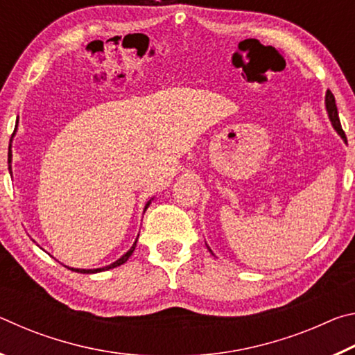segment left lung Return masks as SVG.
<instances>
[{
    "label": "left lung",
    "mask_w": 355,
    "mask_h": 355,
    "mask_svg": "<svg viewBox=\"0 0 355 355\" xmlns=\"http://www.w3.org/2000/svg\"><path fill=\"white\" fill-rule=\"evenodd\" d=\"M324 103H326V111H327V116H329V120H330V123H332V127L335 128V131L336 133H338L340 136H341V139H343L345 142H346V136H345V131L341 130V123H340V119H338V111H336V105H335V97H334V94L330 92V91H327L326 92V100H324ZM208 248V245H207ZM208 250L211 252V255H214L213 254V250L208 248Z\"/></svg>",
    "instance_id": "8db88e82"
}]
</instances>
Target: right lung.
<instances>
[{
	"instance_id": "right-lung-1",
	"label": "right lung",
	"mask_w": 355,
	"mask_h": 355,
	"mask_svg": "<svg viewBox=\"0 0 355 355\" xmlns=\"http://www.w3.org/2000/svg\"><path fill=\"white\" fill-rule=\"evenodd\" d=\"M17 127H19V119H17V125H15V130H14V135H15V131H17ZM14 135H12V137H14ZM10 142H12V139H10ZM12 147L9 146V155H8V164H9V173L12 175V150H10ZM152 200L153 199H150L147 203H146V208H144V211H146V209L150 207V203H152ZM137 238H139V235H137ZM137 238H136V241H135V244L131 245L130 248V250L127 252V254H123L122 257L119 258V260H116L114 263H111V264H107V266H103V268H97V269H78V268H70V266H65V268H69V269H71V271H75V272H81V274H95V272H101V271H107V269H112V268H117V266H120V264H123L125 261L128 260V258L131 257V254H133L135 252V249H136V243H137Z\"/></svg>"
}]
</instances>
